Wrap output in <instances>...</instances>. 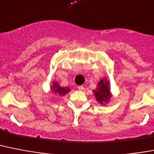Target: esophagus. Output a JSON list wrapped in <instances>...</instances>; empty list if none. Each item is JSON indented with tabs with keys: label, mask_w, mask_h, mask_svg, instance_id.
<instances>
[{
	"label": "esophagus",
	"mask_w": 154,
	"mask_h": 154,
	"mask_svg": "<svg viewBox=\"0 0 154 154\" xmlns=\"http://www.w3.org/2000/svg\"><path fill=\"white\" fill-rule=\"evenodd\" d=\"M77 88H78V89H79L80 91H82V90L85 89V88H84V86H83V85L78 86V87H77Z\"/></svg>",
	"instance_id": "esophagus-1"
}]
</instances>
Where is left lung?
<instances>
[{"mask_svg": "<svg viewBox=\"0 0 154 154\" xmlns=\"http://www.w3.org/2000/svg\"><path fill=\"white\" fill-rule=\"evenodd\" d=\"M95 97L99 103H107L111 97L109 90V83L105 79L101 80L98 83V88L94 91Z\"/></svg>", "mask_w": 154, "mask_h": 154, "instance_id": "obj_1", "label": "left lung"}]
</instances>
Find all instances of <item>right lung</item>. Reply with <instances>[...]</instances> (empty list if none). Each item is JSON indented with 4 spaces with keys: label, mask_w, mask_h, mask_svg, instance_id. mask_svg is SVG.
<instances>
[{
    "label": "right lung",
    "mask_w": 154,
    "mask_h": 154,
    "mask_svg": "<svg viewBox=\"0 0 154 154\" xmlns=\"http://www.w3.org/2000/svg\"><path fill=\"white\" fill-rule=\"evenodd\" d=\"M53 91H54V92L57 93L59 95H65L66 93H67L68 92H69V88H62L58 85V84L57 82H54L53 84Z\"/></svg>",
    "instance_id": "add662e5"
}]
</instances>
